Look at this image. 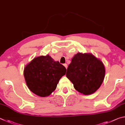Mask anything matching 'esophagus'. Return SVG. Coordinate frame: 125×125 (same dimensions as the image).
Returning <instances> with one entry per match:
<instances>
[{
	"mask_svg": "<svg viewBox=\"0 0 125 125\" xmlns=\"http://www.w3.org/2000/svg\"><path fill=\"white\" fill-rule=\"evenodd\" d=\"M64 66L65 67V68H66V69H67V64H64Z\"/></svg>",
	"mask_w": 125,
	"mask_h": 125,
	"instance_id": "1",
	"label": "esophagus"
}]
</instances>
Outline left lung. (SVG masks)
Masks as SVG:
<instances>
[{
  "mask_svg": "<svg viewBox=\"0 0 125 125\" xmlns=\"http://www.w3.org/2000/svg\"><path fill=\"white\" fill-rule=\"evenodd\" d=\"M105 70L102 61L91 53L78 52L71 60L66 74L76 91L91 94L103 82Z\"/></svg>",
  "mask_w": 125,
  "mask_h": 125,
  "instance_id": "obj_1",
  "label": "left lung"
}]
</instances>
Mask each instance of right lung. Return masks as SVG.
<instances>
[{"instance_id": "add662e5", "label": "right lung", "mask_w": 125, "mask_h": 125, "mask_svg": "<svg viewBox=\"0 0 125 125\" xmlns=\"http://www.w3.org/2000/svg\"><path fill=\"white\" fill-rule=\"evenodd\" d=\"M66 69L49 55L34 58L24 69L23 75L30 90L42 97L49 96L56 89Z\"/></svg>"}]
</instances>
